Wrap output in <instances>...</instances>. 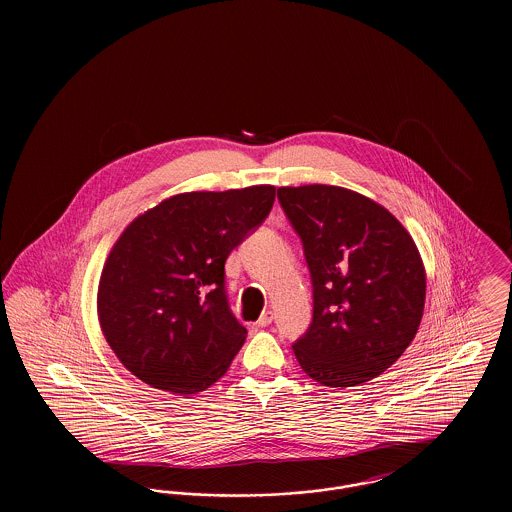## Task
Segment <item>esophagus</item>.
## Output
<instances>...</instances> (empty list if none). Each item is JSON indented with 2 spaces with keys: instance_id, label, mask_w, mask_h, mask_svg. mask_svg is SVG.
Returning <instances> with one entry per match:
<instances>
[{
  "instance_id": "obj_1",
  "label": "esophagus",
  "mask_w": 512,
  "mask_h": 512,
  "mask_svg": "<svg viewBox=\"0 0 512 512\" xmlns=\"http://www.w3.org/2000/svg\"><path fill=\"white\" fill-rule=\"evenodd\" d=\"M257 324L263 328V326H268V324H272V313L270 311H265L259 320H257Z\"/></svg>"
}]
</instances>
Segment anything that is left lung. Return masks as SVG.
Masks as SVG:
<instances>
[{"label":"left lung","instance_id":"left-lung-1","mask_svg":"<svg viewBox=\"0 0 512 512\" xmlns=\"http://www.w3.org/2000/svg\"><path fill=\"white\" fill-rule=\"evenodd\" d=\"M278 201L313 284V320L293 353L322 386L365 384L420 326L426 274L413 238L388 209L338 186L278 188Z\"/></svg>","mask_w":512,"mask_h":512}]
</instances>
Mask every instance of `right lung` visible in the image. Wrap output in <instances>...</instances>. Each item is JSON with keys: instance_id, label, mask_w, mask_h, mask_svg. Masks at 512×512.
<instances>
[{"instance_id": "1", "label": "right lung", "mask_w": 512, "mask_h": 512, "mask_svg": "<svg viewBox=\"0 0 512 512\" xmlns=\"http://www.w3.org/2000/svg\"><path fill=\"white\" fill-rule=\"evenodd\" d=\"M274 186L172 195L140 215L101 272V330L122 365L157 390L194 395L222 378L247 330L224 263L268 217Z\"/></svg>"}]
</instances>
